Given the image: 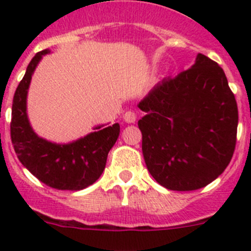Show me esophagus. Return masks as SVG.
<instances>
[{
  "label": "esophagus",
  "mask_w": 251,
  "mask_h": 251,
  "mask_svg": "<svg viewBox=\"0 0 251 251\" xmlns=\"http://www.w3.org/2000/svg\"><path fill=\"white\" fill-rule=\"evenodd\" d=\"M123 121L126 122V123H134V122L137 121V115L134 112H126L123 115Z\"/></svg>",
  "instance_id": "esophagus-1"
}]
</instances>
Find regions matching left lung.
Listing matches in <instances>:
<instances>
[{"label":"left lung","mask_w":251,"mask_h":251,"mask_svg":"<svg viewBox=\"0 0 251 251\" xmlns=\"http://www.w3.org/2000/svg\"><path fill=\"white\" fill-rule=\"evenodd\" d=\"M142 152L150 174L174 191L202 188L220 176L236 143L238 105L219 64H195L154 85L138 104Z\"/></svg>","instance_id":"left-lung-1"}]
</instances>
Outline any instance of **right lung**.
Returning a JSON list of instances; mask_svg holds the SVG:
<instances>
[{"label": "right lung", "mask_w": 251, "mask_h": 251, "mask_svg": "<svg viewBox=\"0 0 251 251\" xmlns=\"http://www.w3.org/2000/svg\"><path fill=\"white\" fill-rule=\"evenodd\" d=\"M50 50L32 57L12 101L11 139L24 167L56 190L77 191L93 185L103 174L106 157L121 132L118 123L98 124L94 132L69 143H55L36 134L27 115V93L37 65ZM109 124V123H108Z\"/></svg>", "instance_id": "add662e5"}]
</instances>
